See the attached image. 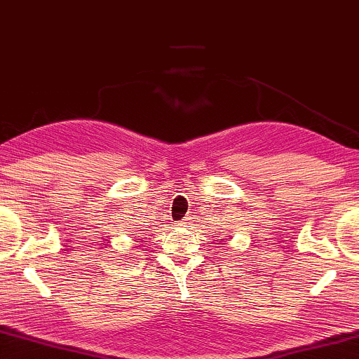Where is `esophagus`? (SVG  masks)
Instances as JSON below:
<instances>
[{"label": "esophagus", "instance_id": "obj_1", "mask_svg": "<svg viewBox=\"0 0 359 359\" xmlns=\"http://www.w3.org/2000/svg\"><path fill=\"white\" fill-rule=\"evenodd\" d=\"M180 226H181V227H187V222H186V221H181Z\"/></svg>", "mask_w": 359, "mask_h": 359}]
</instances>
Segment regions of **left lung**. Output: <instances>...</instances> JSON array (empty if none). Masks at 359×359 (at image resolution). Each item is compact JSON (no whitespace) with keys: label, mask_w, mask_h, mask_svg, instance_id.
Returning <instances> with one entry per match:
<instances>
[{"label":"left lung","mask_w":359,"mask_h":359,"mask_svg":"<svg viewBox=\"0 0 359 359\" xmlns=\"http://www.w3.org/2000/svg\"><path fill=\"white\" fill-rule=\"evenodd\" d=\"M224 240H226V238H224Z\"/></svg>","instance_id":"8db88e82"}]
</instances>
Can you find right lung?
<instances>
[{"label":"right lung","mask_w":359,"mask_h":359,"mask_svg":"<svg viewBox=\"0 0 359 359\" xmlns=\"http://www.w3.org/2000/svg\"><path fill=\"white\" fill-rule=\"evenodd\" d=\"M143 242H144V240H143Z\"/></svg>","instance_id":"right-lung-1"}]
</instances>
